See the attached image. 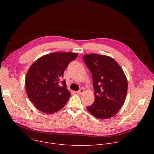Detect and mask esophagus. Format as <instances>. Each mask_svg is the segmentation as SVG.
<instances>
[{"instance_id": "34e87169", "label": "esophagus", "mask_w": 154, "mask_h": 154, "mask_svg": "<svg viewBox=\"0 0 154 154\" xmlns=\"http://www.w3.org/2000/svg\"><path fill=\"white\" fill-rule=\"evenodd\" d=\"M83 92H84V89L81 88V89H80L79 91H77V94H82L83 93Z\"/></svg>"}]
</instances>
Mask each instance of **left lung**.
Segmentation results:
<instances>
[{
    "mask_svg": "<svg viewBox=\"0 0 154 154\" xmlns=\"http://www.w3.org/2000/svg\"><path fill=\"white\" fill-rule=\"evenodd\" d=\"M83 60L92 74L94 102L86 106L98 119L115 115L122 106L127 93V80L119 64L112 57L96 54H85Z\"/></svg>",
    "mask_w": 154,
    "mask_h": 154,
    "instance_id": "1",
    "label": "left lung"
}]
</instances>
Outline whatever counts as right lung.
<instances>
[{"instance_id":"1","label":"right lung","mask_w":154,"mask_h":154,"mask_svg":"<svg viewBox=\"0 0 154 154\" xmlns=\"http://www.w3.org/2000/svg\"><path fill=\"white\" fill-rule=\"evenodd\" d=\"M77 56L72 52L51 53L40 57L31 65L26 77V90L38 110L54 113L67 103L71 93L62 78L69 63Z\"/></svg>"}]
</instances>
